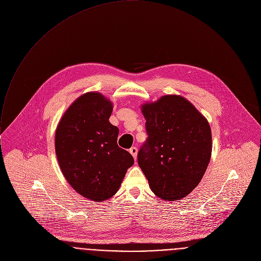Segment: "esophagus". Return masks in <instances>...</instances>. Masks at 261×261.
Segmentation results:
<instances>
[{"label":"esophagus","mask_w":261,"mask_h":261,"mask_svg":"<svg viewBox=\"0 0 261 261\" xmlns=\"http://www.w3.org/2000/svg\"><path fill=\"white\" fill-rule=\"evenodd\" d=\"M129 151H130V153L133 155L134 160H136V156H137V148H136L135 146H133V147H131V148L129 149Z\"/></svg>","instance_id":"esophagus-1"}]
</instances>
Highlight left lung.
I'll return each mask as SVG.
<instances>
[{
  "mask_svg": "<svg viewBox=\"0 0 261 261\" xmlns=\"http://www.w3.org/2000/svg\"><path fill=\"white\" fill-rule=\"evenodd\" d=\"M142 113L147 139L138 151V165L156 196L167 201L181 199L200 183L210 164V124L179 95L145 103Z\"/></svg>",
  "mask_w": 261,
  "mask_h": 261,
  "instance_id": "left-lung-1",
  "label": "left lung"
}]
</instances>
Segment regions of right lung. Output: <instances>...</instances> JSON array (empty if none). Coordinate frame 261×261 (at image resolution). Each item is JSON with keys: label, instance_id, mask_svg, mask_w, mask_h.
Listing matches in <instances>:
<instances>
[{"label": "right lung", "instance_id": "right-lung-1", "mask_svg": "<svg viewBox=\"0 0 261 261\" xmlns=\"http://www.w3.org/2000/svg\"><path fill=\"white\" fill-rule=\"evenodd\" d=\"M113 103L98 92L78 97L62 117L55 138L56 154L68 183L80 195L103 201L114 196L134 164L118 146L119 129L109 121Z\"/></svg>", "mask_w": 261, "mask_h": 261}]
</instances>
